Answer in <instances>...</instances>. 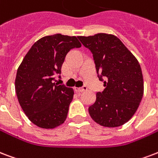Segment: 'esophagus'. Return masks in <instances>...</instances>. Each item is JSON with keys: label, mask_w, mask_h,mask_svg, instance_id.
I'll return each instance as SVG.
<instances>
[{"label": "esophagus", "mask_w": 158, "mask_h": 158, "mask_svg": "<svg viewBox=\"0 0 158 158\" xmlns=\"http://www.w3.org/2000/svg\"><path fill=\"white\" fill-rule=\"evenodd\" d=\"M74 89H75V91H77V92H83L84 90L87 89V87H86L85 85H84V86L81 88H74Z\"/></svg>", "instance_id": "1"}]
</instances>
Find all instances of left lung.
I'll return each instance as SVG.
<instances>
[{
    "label": "left lung",
    "instance_id": "obj_1",
    "mask_svg": "<svg viewBox=\"0 0 158 158\" xmlns=\"http://www.w3.org/2000/svg\"><path fill=\"white\" fill-rule=\"evenodd\" d=\"M78 38L93 54L98 79L105 87L96 94L94 103L89 107V115L103 127L124 124L134 115L143 96V73L138 60L113 35Z\"/></svg>",
    "mask_w": 158,
    "mask_h": 158
}]
</instances>
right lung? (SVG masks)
I'll return each instance as SVG.
<instances>
[{
  "label": "right lung",
  "instance_id": "add662e5",
  "mask_svg": "<svg viewBox=\"0 0 158 158\" xmlns=\"http://www.w3.org/2000/svg\"><path fill=\"white\" fill-rule=\"evenodd\" d=\"M79 47L75 36L55 34L37 40L23 59L16 73L15 92L24 113L36 126L55 128L65 121L74 90L54 83V76L61 74L69 51Z\"/></svg>",
  "mask_w": 158,
  "mask_h": 158
}]
</instances>
